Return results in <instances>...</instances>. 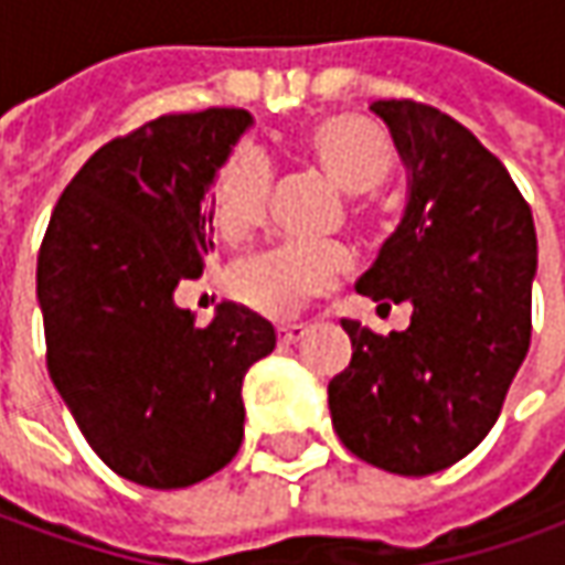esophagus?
<instances>
[{"mask_svg":"<svg viewBox=\"0 0 565 565\" xmlns=\"http://www.w3.org/2000/svg\"><path fill=\"white\" fill-rule=\"evenodd\" d=\"M306 334H309L306 324H281V328H278V341L281 343H300Z\"/></svg>","mask_w":565,"mask_h":565,"instance_id":"obj_1","label":"esophagus"}]
</instances>
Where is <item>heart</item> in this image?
Segmentation results:
<instances>
[{"mask_svg": "<svg viewBox=\"0 0 565 565\" xmlns=\"http://www.w3.org/2000/svg\"><path fill=\"white\" fill-rule=\"evenodd\" d=\"M306 149L316 156L331 181L347 193H369L391 174L394 149L379 127L356 115H334L306 130ZM271 196V168L259 149L241 147L212 186V224L227 244H244L265 222ZM347 268V253L338 244H284L263 249L231 271V294L271 319L300 312L302 302L331 290Z\"/></svg>", "mask_w": 565, "mask_h": 565, "instance_id": "b5f03b06", "label": "heart"}]
</instances>
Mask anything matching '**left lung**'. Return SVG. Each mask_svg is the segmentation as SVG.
<instances>
[{"mask_svg":"<svg viewBox=\"0 0 565 565\" xmlns=\"http://www.w3.org/2000/svg\"><path fill=\"white\" fill-rule=\"evenodd\" d=\"M409 171V200L356 281L381 306L409 302L406 331L343 319L353 360L328 384L350 454L394 476H431L494 428L532 341L537 237L510 171L438 108L379 99Z\"/></svg>","mask_w":565,"mask_h":565,"instance_id":"8db88e82","label":"left lung"}]
</instances>
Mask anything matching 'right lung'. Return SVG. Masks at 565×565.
<instances>
[{"mask_svg": "<svg viewBox=\"0 0 565 565\" xmlns=\"http://www.w3.org/2000/svg\"><path fill=\"white\" fill-rule=\"evenodd\" d=\"M253 125L246 108L162 115L96 149L52 209L36 256L46 365L111 472L190 488L244 440V375L275 350L237 302L196 324L174 302L212 253V184Z\"/></svg>", "mask_w": 565, "mask_h": 565, "instance_id": "right-lung-1", "label": "right lung"}]
</instances>
